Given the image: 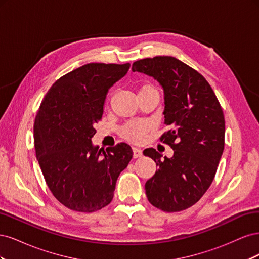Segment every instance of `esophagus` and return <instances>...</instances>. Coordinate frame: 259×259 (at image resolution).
<instances>
[{
	"instance_id": "esophagus-1",
	"label": "esophagus",
	"mask_w": 259,
	"mask_h": 259,
	"mask_svg": "<svg viewBox=\"0 0 259 259\" xmlns=\"http://www.w3.org/2000/svg\"><path fill=\"white\" fill-rule=\"evenodd\" d=\"M133 155H134V158H140V156L143 155L142 149H139L137 147H133Z\"/></svg>"
}]
</instances>
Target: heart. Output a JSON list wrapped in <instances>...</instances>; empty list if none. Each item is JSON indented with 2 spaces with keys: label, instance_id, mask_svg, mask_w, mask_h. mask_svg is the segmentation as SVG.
Segmentation results:
<instances>
[{
  "label": "heart",
  "instance_id": "obj_1",
  "mask_svg": "<svg viewBox=\"0 0 259 259\" xmlns=\"http://www.w3.org/2000/svg\"><path fill=\"white\" fill-rule=\"evenodd\" d=\"M147 92H158L153 85L151 84H144L140 86L139 93H147ZM150 124L146 121H130L125 123L121 127V135L126 138L131 142L140 143L143 142L147 133L150 130Z\"/></svg>",
  "mask_w": 259,
  "mask_h": 259
}]
</instances>
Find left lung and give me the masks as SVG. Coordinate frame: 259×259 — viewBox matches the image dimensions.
<instances>
[{"label": "left lung", "mask_w": 259, "mask_h": 259, "mask_svg": "<svg viewBox=\"0 0 259 259\" xmlns=\"http://www.w3.org/2000/svg\"><path fill=\"white\" fill-rule=\"evenodd\" d=\"M133 71L153 76L164 90V124L160 137L174 150L170 159L153 148L144 154L158 170L145 185L148 201L168 213L195 204L213 183L225 147V117L221 104L205 77L170 56L135 61Z\"/></svg>", "instance_id": "left-lung-1"}]
</instances>
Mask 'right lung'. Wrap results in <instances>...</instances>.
I'll return each instance as SVG.
<instances>
[{
    "label": "right lung",
    "instance_id": "1",
    "mask_svg": "<svg viewBox=\"0 0 259 259\" xmlns=\"http://www.w3.org/2000/svg\"><path fill=\"white\" fill-rule=\"evenodd\" d=\"M131 65L88 64L62 75L46 93L34 120V148L46 185L62 205L93 213L113 199L116 179L133 151L121 143L92 145L109 89Z\"/></svg>",
    "mask_w": 259,
    "mask_h": 259
}]
</instances>
